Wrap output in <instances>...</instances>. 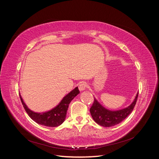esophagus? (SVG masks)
<instances>
[{
	"instance_id": "34e87169",
	"label": "esophagus",
	"mask_w": 159,
	"mask_h": 159,
	"mask_svg": "<svg viewBox=\"0 0 159 159\" xmlns=\"http://www.w3.org/2000/svg\"><path fill=\"white\" fill-rule=\"evenodd\" d=\"M88 88V84L87 82H85V81H82V82H80L78 85V88L80 91L85 90L86 88Z\"/></svg>"
}]
</instances>
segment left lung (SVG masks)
<instances>
[{
    "label": "left lung",
    "instance_id": "obj_1",
    "mask_svg": "<svg viewBox=\"0 0 159 159\" xmlns=\"http://www.w3.org/2000/svg\"><path fill=\"white\" fill-rule=\"evenodd\" d=\"M138 95L139 93H137L134 102L128 107L116 111H112L104 108L94 98L93 103L89 109L91 117L101 126L110 127L116 125L123 121L133 111L137 103Z\"/></svg>",
    "mask_w": 159,
    "mask_h": 159
}]
</instances>
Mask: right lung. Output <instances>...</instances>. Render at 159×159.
I'll return each mask as SVG.
<instances>
[{
	"instance_id": "1",
	"label": "right lung",
	"mask_w": 159,
	"mask_h": 159,
	"mask_svg": "<svg viewBox=\"0 0 159 159\" xmlns=\"http://www.w3.org/2000/svg\"><path fill=\"white\" fill-rule=\"evenodd\" d=\"M79 93L80 91L78 88H75L70 93L65 96L57 106L49 111L42 113H38L32 111L31 110L27 107L26 104L24 103L20 95V98L26 112L33 121H34L38 124L42 125L54 127L60 125L64 121L66 117L67 110H68L70 103Z\"/></svg>"
}]
</instances>
